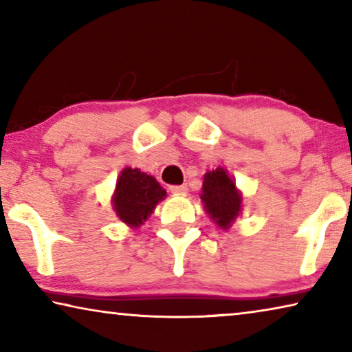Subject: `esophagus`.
Listing matches in <instances>:
<instances>
[{"label": "esophagus", "mask_w": 352, "mask_h": 352, "mask_svg": "<svg viewBox=\"0 0 352 352\" xmlns=\"http://www.w3.org/2000/svg\"><path fill=\"white\" fill-rule=\"evenodd\" d=\"M172 194H186L188 192V184H175V186H170Z\"/></svg>", "instance_id": "esophagus-1"}]
</instances>
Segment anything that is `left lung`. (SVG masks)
<instances>
[{"instance_id":"1","label":"left lung","mask_w":352,"mask_h":352,"mask_svg":"<svg viewBox=\"0 0 352 352\" xmlns=\"http://www.w3.org/2000/svg\"><path fill=\"white\" fill-rule=\"evenodd\" d=\"M201 200L205 204L206 212L223 230L233 223L242 204L234 182L226 175V170L222 168L208 172L205 175Z\"/></svg>"}]
</instances>
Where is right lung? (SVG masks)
<instances>
[{"instance_id": "right-lung-1", "label": "right lung", "mask_w": 352, "mask_h": 352, "mask_svg": "<svg viewBox=\"0 0 352 352\" xmlns=\"http://www.w3.org/2000/svg\"><path fill=\"white\" fill-rule=\"evenodd\" d=\"M164 197L166 190L152 175L127 168L118 178L113 206L124 223L140 226Z\"/></svg>"}]
</instances>
